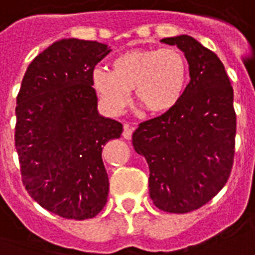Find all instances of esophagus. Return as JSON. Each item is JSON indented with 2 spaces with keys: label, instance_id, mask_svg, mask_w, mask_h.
<instances>
[{
  "label": "esophagus",
  "instance_id": "34e87169",
  "mask_svg": "<svg viewBox=\"0 0 255 255\" xmlns=\"http://www.w3.org/2000/svg\"><path fill=\"white\" fill-rule=\"evenodd\" d=\"M132 131H133V127H131L129 124H124V131H123V136H124L126 139H131V136H132Z\"/></svg>",
  "mask_w": 255,
  "mask_h": 255
}]
</instances>
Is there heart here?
I'll list each match as a JSON object with an SVG mask.
<instances>
[{
    "label": "heart",
    "mask_w": 255,
    "mask_h": 255,
    "mask_svg": "<svg viewBox=\"0 0 255 255\" xmlns=\"http://www.w3.org/2000/svg\"><path fill=\"white\" fill-rule=\"evenodd\" d=\"M189 69L182 53L175 48H133L112 60V72L95 69L91 76L106 109L120 113L135 99L152 115H164L177 108L186 91Z\"/></svg>",
    "instance_id": "obj_1"
}]
</instances>
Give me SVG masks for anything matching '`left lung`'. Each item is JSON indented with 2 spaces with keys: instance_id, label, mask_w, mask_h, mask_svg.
Instances as JSON below:
<instances>
[{
  "instance_id": "1",
  "label": "left lung",
  "mask_w": 255,
  "mask_h": 255,
  "mask_svg": "<svg viewBox=\"0 0 255 255\" xmlns=\"http://www.w3.org/2000/svg\"><path fill=\"white\" fill-rule=\"evenodd\" d=\"M161 42L185 53L190 81L175 109L140 123L132 145L149 165L153 204L183 214L210 202L231 175L236 136L233 88L220 58L190 35Z\"/></svg>"
}]
</instances>
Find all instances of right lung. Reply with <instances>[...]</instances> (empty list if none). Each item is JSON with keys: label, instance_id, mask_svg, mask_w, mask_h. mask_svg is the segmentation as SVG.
<instances>
[{"label": "right lung", "instance_id": "add662e5", "mask_svg": "<svg viewBox=\"0 0 255 255\" xmlns=\"http://www.w3.org/2000/svg\"><path fill=\"white\" fill-rule=\"evenodd\" d=\"M109 52L97 41H56L28 65L16 98L23 185L41 207L67 220L94 218L108 202L102 150L123 126L98 113L91 76Z\"/></svg>", "mask_w": 255, "mask_h": 255}]
</instances>
